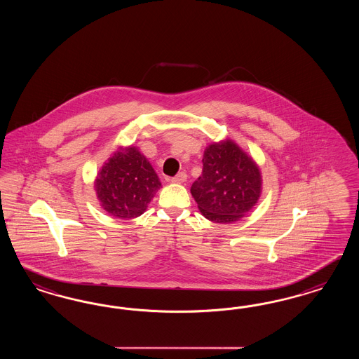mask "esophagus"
Returning <instances> with one entry per match:
<instances>
[{"label":"esophagus","mask_w":359,"mask_h":359,"mask_svg":"<svg viewBox=\"0 0 359 359\" xmlns=\"http://www.w3.org/2000/svg\"><path fill=\"white\" fill-rule=\"evenodd\" d=\"M187 182V174L185 172H179L175 177H172V183H177V184H182Z\"/></svg>","instance_id":"esophagus-1"}]
</instances>
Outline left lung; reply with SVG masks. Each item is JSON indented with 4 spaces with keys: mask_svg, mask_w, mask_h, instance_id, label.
<instances>
[{
    "mask_svg": "<svg viewBox=\"0 0 359 359\" xmlns=\"http://www.w3.org/2000/svg\"><path fill=\"white\" fill-rule=\"evenodd\" d=\"M203 165L191 195L207 219L233 224L257 205L263 183L261 168L233 140L208 144Z\"/></svg>",
    "mask_w": 359,
    "mask_h": 359,
    "instance_id": "8db88e82",
    "label": "left lung"
}]
</instances>
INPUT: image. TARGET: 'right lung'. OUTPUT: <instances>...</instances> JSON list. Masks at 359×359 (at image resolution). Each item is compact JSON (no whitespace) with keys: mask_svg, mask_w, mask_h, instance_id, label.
I'll list each match as a JSON object with an SVG mask.
<instances>
[{"mask_svg":"<svg viewBox=\"0 0 359 359\" xmlns=\"http://www.w3.org/2000/svg\"><path fill=\"white\" fill-rule=\"evenodd\" d=\"M162 183L137 146H118L95 179L100 207L121 219L140 217Z\"/></svg>","mask_w":359,"mask_h":359,"instance_id":"obj_1","label":"right lung"}]
</instances>
